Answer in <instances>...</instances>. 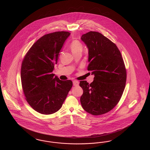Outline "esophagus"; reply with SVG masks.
<instances>
[{
	"label": "esophagus",
	"instance_id": "esophagus-1",
	"mask_svg": "<svg viewBox=\"0 0 150 150\" xmlns=\"http://www.w3.org/2000/svg\"><path fill=\"white\" fill-rule=\"evenodd\" d=\"M79 82L77 81H75V80L73 81V85L74 86H79Z\"/></svg>",
	"mask_w": 150,
	"mask_h": 150
}]
</instances>
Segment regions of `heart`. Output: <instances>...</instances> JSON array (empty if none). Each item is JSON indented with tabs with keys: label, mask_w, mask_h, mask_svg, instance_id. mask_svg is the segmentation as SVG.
I'll use <instances>...</instances> for the list:
<instances>
[{
	"label": "heart",
	"mask_w": 150,
	"mask_h": 150,
	"mask_svg": "<svg viewBox=\"0 0 150 150\" xmlns=\"http://www.w3.org/2000/svg\"><path fill=\"white\" fill-rule=\"evenodd\" d=\"M70 48L73 54H75L78 52H82L83 47L81 43L77 40L73 41L70 44Z\"/></svg>",
	"instance_id": "heart-1"
}]
</instances>
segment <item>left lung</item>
Listing matches in <instances>:
<instances>
[{
  "label": "left lung",
  "instance_id": "left-lung-1",
  "mask_svg": "<svg viewBox=\"0 0 150 150\" xmlns=\"http://www.w3.org/2000/svg\"><path fill=\"white\" fill-rule=\"evenodd\" d=\"M81 40L88 50L87 70L95 76L90 84L80 82L83 90L81 104L88 113L103 114L113 109L122 97L127 80L125 67L117 45L101 33L87 32Z\"/></svg>",
  "mask_w": 150,
  "mask_h": 150
}]
</instances>
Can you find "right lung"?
Returning <instances> with one entry per match:
<instances>
[{
    "instance_id": "1",
    "label": "right lung",
    "mask_w": 150,
    "mask_h": 150,
    "mask_svg": "<svg viewBox=\"0 0 150 150\" xmlns=\"http://www.w3.org/2000/svg\"><path fill=\"white\" fill-rule=\"evenodd\" d=\"M70 33L55 32L41 37L23 60L21 79L28 103L40 113L51 114L62 107L73 86L71 80H60L52 72L59 52Z\"/></svg>"
}]
</instances>
